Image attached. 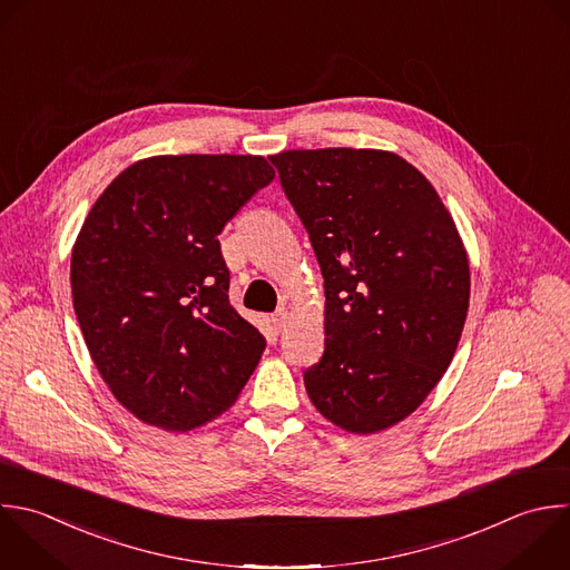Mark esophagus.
I'll return each mask as SVG.
<instances>
[{"instance_id":"esophagus-1","label":"esophagus","mask_w":570,"mask_h":570,"mask_svg":"<svg viewBox=\"0 0 570 570\" xmlns=\"http://www.w3.org/2000/svg\"><path fill=\"white\" fill-rule=\"evenodd\" d=\"M285 321H287V309L285 307H278L274 314H272V325H274V330H283V325H285Z\"/></svg>"}]
</instances>
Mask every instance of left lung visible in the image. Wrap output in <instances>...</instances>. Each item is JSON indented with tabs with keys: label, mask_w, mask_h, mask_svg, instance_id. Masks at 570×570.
I'll list each match as a JSON object with an SVG mask.
<instances>
[{
	"label": "left lung",
	"mask_w": 570,
	"mask_h": 570,
	"mask_svg": "<svg viewBox=\"0 0 570 570\" xmlns=\"http://www.w3.org/2000/svg\"><path fill=\"white\" fill-rule=\"evenodd\" d=\"M325 278V350L305 390L370 434L414 412L448 370L470 301L459 232L421 171L374 149L269 156Z\"/></svg>",
	"instance_id": "left-lung-1"
}]
</instances>
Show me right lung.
<instances>
[{
  "label": "right lung",
  "instance_id": "add662e5",
  "mask_svg": "<svg viewBox=\"0 0 570 570\" xmlns=\"http://www.w3.org/2000/svg\"><path fill=\"white\" fill-rule=\"evenodd\" d=\"M274 176L263 156H156L89 212L71 256L73 309L105 383L140 421L194 430L256 370L267 343L229 303L218 234Z\"/></svg>",
  "mask_w": 570,
  "mask_h": 570
}]
</instances>
